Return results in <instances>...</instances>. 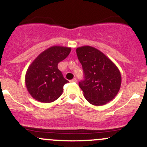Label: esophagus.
Segmentation results:
<instances>
[{
    "mask_svg": "<svg viewBox=\"0 0 147 147\" xmlns=\"http://www.w3.org/2000/svg\"><path fill=\"white\" fill-rule=\"evenodd\" d=\"M77 82V79L76 78H73L72 80H71L70 82Z\"/></svg>",
    "mask_w": 147,
    "mask_h": 147,
    "instance_id": "1",
    "label": "esophagus"
}]
</instances>
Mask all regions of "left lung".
<instances>
[{"label": "left lung", "mask_w": 147, "mask_h": 147, "mask_svg": "<svg viewBox=\"0 0 147 147\" xmlns=\"http://www.w3.org/2000/svg\"><path fill=\"white\" fill-rule=\"evenodd\" d=\"M83 69L84 80L79 82L85 99L94 105L111 101L119 92L121 76L116 65L102 52L90 46L77 48Z\"/></svg>", "instance_id": "obj_1"}]
</instances>
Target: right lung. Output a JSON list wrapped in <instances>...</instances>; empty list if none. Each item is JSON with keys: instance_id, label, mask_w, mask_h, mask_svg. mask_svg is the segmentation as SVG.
I'll list each match as a JSON object with an SVG mask.
<instances>
[{"instance_id": "obj_1", "label": "right lung", "mask_w": 147, "mask_h": 147, "mask_svg": "<svg viewBox=\"0 0 147 147\" xmlns=\"http://www.w3.org/2000/svg\"><path fill=\"white\" fill-rule=\"evenodd\" d=\"M71 48L54 46L40 54L30 65L25 77L30 95L42 102H51L60 97L65 79L57 65L70 53Z\"/></svg>"}]
</instances>
